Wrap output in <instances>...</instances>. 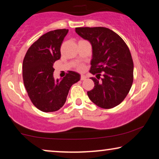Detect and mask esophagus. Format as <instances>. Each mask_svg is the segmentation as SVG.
<instances>
[{
  "label": "esophagus",
  "mask_w": 159,
  "mask_h": 159,
  "mask_svg": "<svg viewBox=\"0 0 159 159\" xmlns=\"http://www.w3.org/2000/svg\"><path fill=\"white\" fill-rule=\"evenodd\" d=\"M86 78H87V77H86L85 75H81V76H80V80H85Z\"/></svg>",
  "instance_id": "34e87169"
}]
</instances>
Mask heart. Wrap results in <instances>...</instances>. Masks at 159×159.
<instances>
[{
  "mask_svg": "<svg viewBox=\"0 0 159 159\" xmlns=\"http://www.w3.org/2000/svg\"><path fill=\"white\" fill-rule=\"evenodd\" d=\"M83 69H84V66H83V65H80V66H79V67H78V69H79V71H82V70H83Z\"/></svg>",
  "mask_w": 159,
  "mask_h": 159,
  "instance_id": "heart-1",
  "label": "heart"
}]
</instances>
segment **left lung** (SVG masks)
Here are the masks:
<instances>
[{"label": "left lung", "instance_id": "obj_1", "mask_svg": "<svg viewBox=\"0 0 159 159\" xmlns=\"http://www.w3.org/2000/svg\"><path fill=\"white\" fill-rule=\"evenodd\" d=\"M77 34L92 45L90 72L99 79L93 89L88 92L94 104L103 109H111L121 103L133 82V61L124 41L111 29L105 27L76 28Z\"/></svg>", "mask_w": 159, "mask_h": 159}]
</instances>
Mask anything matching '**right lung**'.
Instances as JSON below:
<instances>
[{
    "label": "right lung",
    "mask_w": 159,
    "mask_h": 159,
    "mask_svg": "<svg viewBox=\"0 0 159 159\" xmlns=\"http://www.w3.org/2000/svg\"><path fill=\"white\" fill-rule=\"evenodd\" d=\"M68 31L57 29L43 34L31 45L23 60V80L28 95L34 105L43 112L62 107L70 88L80 79V75L73 71L60 79L53 76V64L60 59L61 45Z\"/></svg>",
    "instance_id": "1"
}]
</instances>
